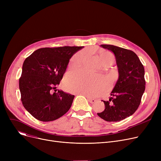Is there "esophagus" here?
I'll return each instance as SVG.
<instances>
[{"label":"esophagus","instance_id":"1","mask_svg":"<svg viewBox=\"0 0 161 161\" xmlns=\"http://www.w3.org/2000/svg\"><path fill=\"white\" fill-rule=\"evenodd\" d=\"M77 94H78V95H83L82 93H79V92H78ZM85 95L86 97H87V100L89 101V102L90 103H95V101H96V100L95 99H92V98H89V97H88L87 95Z\"/></svg>","mask_w":161,"mask_h":161}]
</instances>
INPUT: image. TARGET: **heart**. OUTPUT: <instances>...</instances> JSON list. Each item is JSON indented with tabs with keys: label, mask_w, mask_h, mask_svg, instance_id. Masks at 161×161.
Returning a JSON list of instances; mask_svg holds the SVG:
<instances>
[{
	"label": "heart",
	"mask_w": 161,
	"mask_h": 161,
	"mask_svg": "<svg viewBox=\"0 0 161 161\" xmlns=\"http://www.w3.org/2000/svg\"><path fill=\"white\" fill-rule=\"evenodd\" d=\"M85 57L83 52H78L74 55L69 64V70H77L80 67ZM100 61L103 63L110 61L114 63V56L109 52H106L99 55ZM108 81L106 78L100 76H87L81 73H76L75 75L68 78V86L75 92H79L89 97L99 95L107 88Z\"/></svg>",
	"instance_id": "obj_1"
}]
</instances>
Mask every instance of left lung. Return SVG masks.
<instances>
[{"label":"left lung","instance_id":"obj_1","mask_svg":"<svg viewBox=\"0 0 161 161\" xmlns=\"http://www.w3.org/2000/svg\"><path fill=\"white\" fill-rule=\"evenodd\" d=\"M115 56L119 78L108 101L103 102L105 109L97 115L109 122L120 121L137 110L146 89L144 67L137 55L129 49L113 45L102 44Z\"/></svg>","mask_w":161,"mask_h":161}]
</instances>
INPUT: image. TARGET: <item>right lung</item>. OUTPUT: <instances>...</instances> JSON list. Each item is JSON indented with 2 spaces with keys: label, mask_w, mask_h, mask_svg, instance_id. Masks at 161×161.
Returning a JSON list of instances; mask_svg holds the SVG:
<instances>
[{
  "label": "right lung",
  "mask_w": 161,
  "mask_h": 161,
  "mask_svg": "<svg viewBox=\"0 0 161 161\" xmlns=\"http://www.w3.org/2000/svg\"><path fill=\"white\" fill-rule=\"evenodd\" d=\"M82 47L40 48L25 60L19 81L21 100L25 108L36 119L54 121L69 110L74 95L55 89L70 58Z\"/></svg>",
  "instance_id": "add662e5"
}]
</instances>
